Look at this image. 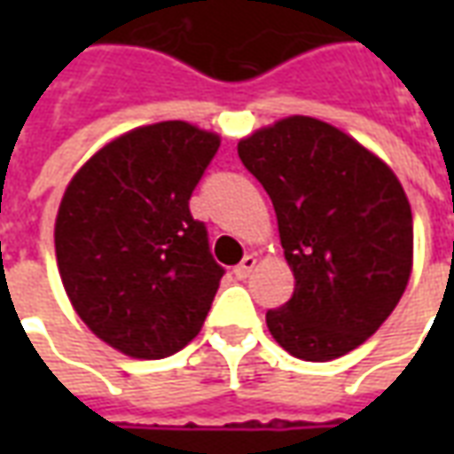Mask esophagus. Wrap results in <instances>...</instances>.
I'll return each instance as SVG.
<instances>
[{"mask_svg": "<svg viewBox=\"0 0 454 454\" xmlns=\"http://www.w3.org/2000/svg\"><path fill=\"white\" fill-rule=\"evenodd\" d=\"M255 265H257V257L255 255H246V257H243V262H240V265H238L233 272H236L238 279H246V277H250V272L255 270Z\"/></svg>", "mask_w": 454, "mask_h": 454, "instance_id": "34e87169", "label": "esophagus"}]
</instances>
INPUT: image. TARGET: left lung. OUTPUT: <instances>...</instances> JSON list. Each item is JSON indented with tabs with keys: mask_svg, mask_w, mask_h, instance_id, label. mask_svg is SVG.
I'll return each instance as SVG.
<instances>
[{
	"mask_svg": "<svg viewBox=\"0 0 454 454\" xmlns=\"http://www.w3.org/2000/svg\"><path fill=\"white\" fill-rule=\"evenodd\" d=\"M272 199L294 296L267 328L306 362L342 357L396 309L413 270V216L391 168L314 116H286L238 143Z\"/></svg>",
	"mask_w": 454,
	"mask_h": 454,
	"instance_id": "left-lung-1",
	"label": "left lung"
}]
</instances>
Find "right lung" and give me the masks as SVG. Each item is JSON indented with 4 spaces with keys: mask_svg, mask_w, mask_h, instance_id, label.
Segmentation results:
<instances>
[{
    "mask_svg": "<svg viewBox=\"0 0 454 454\" xmlns=\"http://www.w3.org/2000/svg\"><path fill=\"white\" fill-rule=\"evenodd\" d=\"M221 136L187 121L126 130L74 172L55 216L65 294L99 340L136 360L201 331L223 267L189 197Z\"/></svg>",
    "mask_w": 454,
    "mask_h": 454,
    "instance_id": "1",
    "label": "right lung"
}]
</instances>
